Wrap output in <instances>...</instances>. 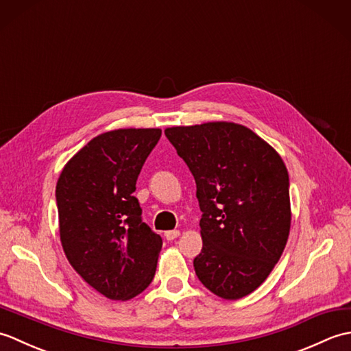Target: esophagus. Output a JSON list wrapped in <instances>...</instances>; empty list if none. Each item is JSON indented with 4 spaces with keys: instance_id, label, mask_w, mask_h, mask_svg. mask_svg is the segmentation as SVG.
Returning <instances> with one entry per match:
<instances>
[{
    "instance_id": "obj_1",
    "label": "esophagus",
    "mask_w": 351,
    "mask_h": 351,
    "mask_svg": "<svg viewBox=\"0 0 351 351\" xmlns=\"http://www.w3.org/2000/svg\"><path fill=\"white\" fill-rule=\"evenodd\" d=\"M181 235V232L178 229H173V230H166V232H164V237H166V240H169V241H171V240H175V238H178Z\"/></svg>"
}]
</instances>
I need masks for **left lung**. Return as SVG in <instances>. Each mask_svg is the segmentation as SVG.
Segmentation results:
<instances>
[{"mask_svg":"<svg viewBox=\"0 0 351 351\" xmlns=\"http://www.w3.org/2000/svg\"><path fill=\"white\" fill-rule=\"evenodd\" d=\"M196 181L202 250L199 280L226 300L253 293L285 249L289 180L285 162L252 130L234 122L164 131Z\"/></svg>","mask_w":351,"mask_h":351,"instance_id":"1","label":"left lung"}]
</instances>
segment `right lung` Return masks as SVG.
Instances as JSON below:
<instances>
[{
    "instance_id": "1",
    "label": "right lung",
    "mask_w": 351,
    "mask_h": 351,
    "mask_svg": "<svg viewBox=\"0 0 351 351\" xmlns=\"http://www.w3.org/2000/svg\"><path fill=\"white\" fill-rule=\"evenodd\" d=\"M158 128L104 132L72 156L56 187L60 240L71 265L111 300H130L152 282L162 245L141 220L140 170Z\"/></svg>"
}]
</instances>
